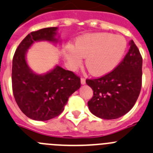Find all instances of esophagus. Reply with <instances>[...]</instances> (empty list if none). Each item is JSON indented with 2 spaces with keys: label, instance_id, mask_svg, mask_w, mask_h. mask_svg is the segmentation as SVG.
<instances>
[{
  "label": "esophagus",
  "instance_id": "obj_1",
  "mask_svg": "<svg viewBox=\"0 0 153 153\" xmlns=\"http://www.w3.org/2000/svg\"><path fill=\"white\" fill-rule=\"evenodd\" d=\"M81 83H82V85H85V84L86 83V81H85V78H81Z\"/></svg>",
  "mask_w": 153,
  "mask_h": 153
}]
</instances>
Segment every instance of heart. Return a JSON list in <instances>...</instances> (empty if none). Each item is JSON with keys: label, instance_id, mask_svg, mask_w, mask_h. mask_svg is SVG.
Segmentation results:
<instances>
[{"label": "heart", "instance_id": "1", "mask_svg": "<svg viewBox=\"0 0 153 153\" xmlns=\"http://www.w3.org/2000/svg\"><path fill=\"white\" fill-rule=\"evenodd\" d=\"M126 49L123 36L107 33L89 34L81 37L75 46H68L66 59L69 67L75 69L86 58V66L94 75H103L114 70L122 59Z\"/></svg>", "mask_w": 153, "mask_h": 153}]
</instances>
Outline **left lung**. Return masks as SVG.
I'll return each instance as SVG.
<instances>
[{
    "mask_svg": "<svg viewBox=\"0 0 153 153\" xmlns=\"http://www.w3.org/2000/svg\"><path fill=\"white\" fill-rule=\"evenodd\" d=\"M124 59L111 72L87 79L93 90L88 102L91 112L101 119H117L128 113L137 102L142 87L143 58L133 40Z\"/></svg>",
    "mask_w": 153,
    "mask_h": 153,
    "instance_id": "1",
    "label": "left lung"
}]
</instances>
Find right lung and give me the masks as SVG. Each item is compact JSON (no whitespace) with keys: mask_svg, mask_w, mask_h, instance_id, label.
Returning <instances> with one entry per match:
<instances>
[{"mask_svg":"<svg viewBox=\"0 0 153 153\" xmlns=\"http://www.w3.org/2000/svg\"><path fill=\"white\" fill-rule=\"evenodd\" d=\"M57 27H48L29 33L18 46L13 58L12 89L16 104L29 118L45 121L59 116L68 97L81 87L74 72L57 65L44 75H37L28 66L27 49L34 42H58Z\"/></svg>","mask_w":153,"mask_h":153,"instance_id":"right-lung-1","label":"right lung"}]
</instances>
